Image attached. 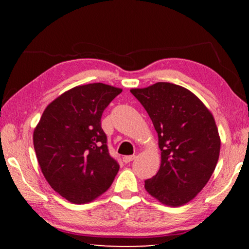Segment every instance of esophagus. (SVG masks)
<instances>
[{
    "label": "esophagus",
    "mask_w": 249,
    "mask_h": 249,
    "mask_svg": "<svg viewBox=\"0 0 249 249\" xmlns=\"http://www.w3.org/2000/svg\"><path fill=\"white\" fill-rule=\"evenodd\" d=\"M135 159V155H132V156H124L123 157V161L125 163H128L130 161H133V160Z\"/></svg>",
    "instance_id": "esophagus-1"
}]
</instances>
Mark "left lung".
<instances>
[{"instance_id":"8db88e82","label":"left lung","mask_w":249,"mask_h":249,"mask_svg":"<svg viewBox=\"0 0 249 249\" xmlns=\"http://www.w3.org/2000/svg\"><path fill=\"white\" fill-rule=\"evenodd\" d=\"M130 92L148 113L161 151L160 168L145 181L146 191L162 204L188 203L208 183L220 156L213 115L192 92L174 83Z\"/></svg>"}]
</instances>
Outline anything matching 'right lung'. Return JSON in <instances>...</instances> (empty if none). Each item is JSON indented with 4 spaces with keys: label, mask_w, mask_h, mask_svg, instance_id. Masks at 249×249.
Returning a JSON list of instances; mask_svg holds the SVG:
<instances>
[{
    "label": "right lung",
    "mask_w": 249,
    "mask_h": 249,
    "mask_svg": "<svg viewBox=\"0 0 249 249\" xmlns=\"http://www.w3.org/2000/svg\"><path fill=\"white\" fill-rule=\"evenodd\" d=\"M121 92L103 83L75 87L46 107L34 130L41 172L50 187L72 203L94 200L119 172L101 117Z\"/></svg>",
    "instance_id": "obj_1"
}]
</instances>
